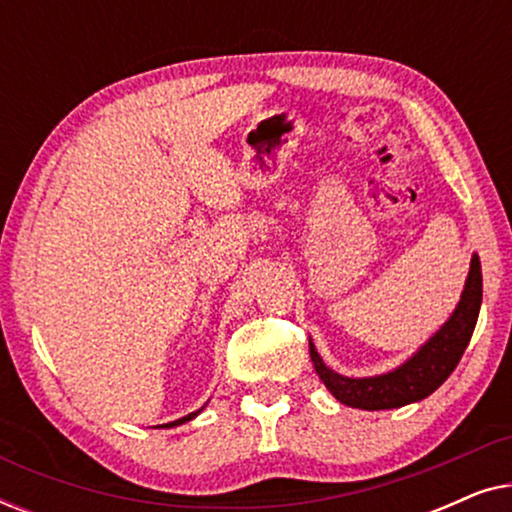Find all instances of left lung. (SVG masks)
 Masks as SVG:
<instances>
[{"mask_svg":"<svg viewBox=\"0 0 512 512\" xmlns=\"http://www.w3.org/2000/svg\"><path fill=\"white\" fill-rule=\"evenodd\" d=\"M480 303L482 270L480 258L473 256L464 293H461V300L450 321L401 368L377 377H359V380L342 377L324 366V361H321L317 349L310 342L314 370H317L321 382L326 384V389L349 408L391 410L422 401V398L433 394L457 368L461 354L471 342L475 321H478L480 314Z\"/></svg>","mask_w":512,"mask_h":512,"instance_id":"8db88e82","label":"left lung"}]
</instances>
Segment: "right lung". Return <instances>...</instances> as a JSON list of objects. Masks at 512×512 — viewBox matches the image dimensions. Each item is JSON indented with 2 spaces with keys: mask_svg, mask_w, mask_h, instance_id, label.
<instances>
[{
  "mask_svg": "<svg viewBox=\"0 0 512 512\" xmlns=\"http://www.w3.org/2000/svg\"><path fill=\"white\" fill-rule=\"evenodd\" d=\"M198 412H202V408H200V410H195V412H191V415H186V417L177 419V422H172V424H165V426H179V424H184V422H188V419H193L195 415H198Z\"/></svg>",
  "mask_w": 512,
  "mask_h": 512,
  "instance_id": "right-lung-1",
  "label": "right lung"
}]
</instances>
